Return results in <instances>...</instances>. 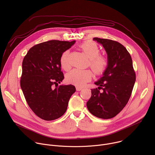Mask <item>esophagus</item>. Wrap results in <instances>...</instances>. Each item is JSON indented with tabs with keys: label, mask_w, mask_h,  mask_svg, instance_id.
Masks as SVG:
<instances>
[{
	"label": "esophagus",
	"mask_w": 155,
	"mask_h": 155,
	"mask_svg": "<svg viewBox=\"0 0 155 155\" xmlns=\"http://www.w3.org/2000/svg\"><path fill=\"white\" fill-rule=\"evenodd\" d=\"M81 90H82V87H78V86H77V87H76V90H77V91H81Z\"/></svg>",
	"instance_id": "esophagus-1"
}]
</instances>
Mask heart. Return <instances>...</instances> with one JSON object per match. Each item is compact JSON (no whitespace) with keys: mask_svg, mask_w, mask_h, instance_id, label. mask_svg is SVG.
Instances as JSON below:
<instances>
[{"mask_svg":"<svg viewBox=\"0 0 155 155\" xmlns=\"http://www.w3.org/2000/svg\"><path fill=\"white\" fill-rule=\"evenodd\" d=\"M80 49L89 58L88 65L93 69L96 75H102L107 70L108 61L106 56L100 54V48L97 44L93 41L83 42L80 45ZM70 52L64 51L60 57V64L62 69L68 71L71 68L69 59ZM93 72L90 69L81 70L75 69L66 76V80L71 84L77 86H83L91 80Z\"/></svg>","mask_w":155,"mask_h":155,"instance_id":"1","label":"heart"}]
</instances>
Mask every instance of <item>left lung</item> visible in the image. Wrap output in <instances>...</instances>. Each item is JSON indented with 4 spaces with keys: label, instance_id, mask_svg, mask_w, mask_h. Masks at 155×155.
<instances>
[{
    "label": "left lung",
    "instance_id": "8db88e82",
    "mask_svg": "<svg viewBox=\"0 0 155 155\" xmlns=\"http://www.w3.org/2000/svg\"><path fill=\"white\" fill-rule=\"evenodd\" d=\"M101 43L108 57L107 70L95 84L99 87L91 90L87 108L94 116L110 119L124 108L131 96L136 81V73L129 53L120 43L110 39L93 38ZM102 89L103 91L100 92Z\"/></svg>",
    "mask_w": 155,
    "mask_h": 155
}]
</instances>
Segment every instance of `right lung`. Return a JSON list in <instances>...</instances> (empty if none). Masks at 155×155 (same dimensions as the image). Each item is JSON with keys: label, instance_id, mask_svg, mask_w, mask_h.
<instances>
[{"label": "right lung", "instance_id": "obj_1", "mask_svg": "<svg viewBox=\"0 0 155 155\" xmlns=\"http://www.w3.org/2000/svg\"><path fill=\"white\" fill-rule=\"evenodd\" d=\"M50 40L29 49L22 64L20 85L26 101L39 118L51 121L62 117L68 108L74 85H60L64 79L60 57L75 43Z\"/></svg>", "mask_w": 155, "mask_h": 155}]
</instances>
